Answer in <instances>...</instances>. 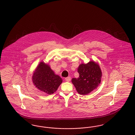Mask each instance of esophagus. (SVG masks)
<instances>
[{"label": "esophagus", "instance_id": "1", "mask_svg": "<svg viewBox=\"0 0 135 135\" xmlns=\"http://www.w3.org/2000/svg\"><path fill=\"white\" fill-rule=\"evenodd\" d=\"M71 80V77L69 76V77H66V78H65V80L66 81H67V82H69V81H70Z\"/></svg>", "mask_w": 135, "mask_h": 135}]
</instances>
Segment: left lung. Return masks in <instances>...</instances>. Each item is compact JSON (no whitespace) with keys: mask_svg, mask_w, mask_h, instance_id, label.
<instances>
[{"mask_svg":"<svg viewBox=\"0 0 135 135\" xmlns=\"http://www.w3.org/2000/svg\"><path fill=\"white\" fill-rule=\"evenodd\" d=\"M77 71L79 76L78 78H72V83L79 94H89L100 84L102 72L99 66L94 62L80 65Z\"/></svg>","mask_w":135,"mask_h":135,"instance_id":"1","label":"left lung"}]
</instances>
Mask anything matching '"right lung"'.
<instances>
[{
	"label": "right lung",
	"mask_w": 135,
	"mask_h": 135,
	"mask_svg": "<svg viewBox=\"0 0 135 135\" xmlns=\"http://www.w3.org/2000/svg\"><path fill=\"white\" fill-rule=\"evenodd\" d=\"M32 80L37 89L48 94L55 92L62 83V78L55 74L51 68L44 62L38 65L34 73Z\"/></svg>",
	"instance_id": "right-lung-1"
}]
</instances>
